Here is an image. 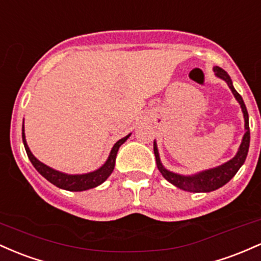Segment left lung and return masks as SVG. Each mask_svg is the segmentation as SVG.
Listing matches in <instances>:
<instances>
[{
	"label": "left lung",
	"instance_id": "1",
	"mask_svg": "<svg viewBox=\"0 0 261 261\" xmlns=\"http://www.w3.org/2000/svg\"><path fill=\"white\" fill-rule=\"evenodd\" d=\"M213 71L217 77L222 79L227 83L228 87L230 89V91L234 95L238 103L241 105L243 117H244V136H243L242 143L239 145L238 151L234 155L230 160H228L227 163L222 164V165L216 166V168L203 170V171L196 172L192 175H182L177 174V172H172L170 170L165 169V166L163 165L162 160H160L159 150H158V144L154 140V154L155 159H156V165L159 171L162 172V175L170 184H172L174 186L178 187V189L184 190V191L189 192H211L215 191V190L219 189V187L224 186L228 181L232 178L234 175L238 172V170L242 168V165L244 164L245 159H247L248 150H249V144H250V129H249V115L247 107H245L244 101H243L242 96L237 92V90L234 89L232 79L230 76L224 71L222 67L215 66L213 67Z\"/></svg>",
	"mask_w": 261,
	"mask_h": 261
}]
</instances>
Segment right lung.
<instances>
[{
  "instance_id": "obj_1",
  "label": "right lung",
  "mask_w": 261,
  "mask_h": 261,
  "mask_svg": "<svg viewBox=\"0 0 261 261\" xmlns=\"http://www.w3.org/2000/svg\"><path fill=\"white\" fill-rule=\"evenodd\" d=\"M129 133L128 136H125L124 138L119 139L118 142H116V144L113 145V148L111 149L110 155H108L107 160L102 166H99L97 170H93L91 172H86V174H66V172H61L59 170H55L50 168V166L45 165L42 162L37 159L33 154H32L31 149L27 144V140H25V134H24V122L22 125V139L23 144H24L25 151L31 160V163L33 164L34 168L37 169V171L42 175L43 177H45L49 182H51L53 185H55L59 189L67 190V191H86V190L93 189V187H97L101 184H103L107 180L108 176L112 174L113 169H115L116 164V156L118 153V149L123 143L125 142L130 137Z\"/></svg>"
}]
</instances>
